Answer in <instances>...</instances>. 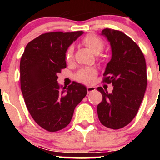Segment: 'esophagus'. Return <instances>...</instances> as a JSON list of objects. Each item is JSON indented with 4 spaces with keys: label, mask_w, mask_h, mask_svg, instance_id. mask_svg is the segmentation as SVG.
Returning a JSON list of instances; mask_svg holds the SVG:
<instances>
[{
    "label": "esophagus",
    "mask_w": 160,
    "mask_h": 160,
    "mask_svg": "<svg viewBox=\"0 0 160 160\" xmlns=\"http://www.w3.org/2000/svg\"><path fill=\"white\" fill-rule=\"evenodd\" d=\"M87 93H88V94H90V93L93 92V91H94V90H95V87H87Z\"/></svg>",
    "instance_id": "obj_1"
}]
</instances>
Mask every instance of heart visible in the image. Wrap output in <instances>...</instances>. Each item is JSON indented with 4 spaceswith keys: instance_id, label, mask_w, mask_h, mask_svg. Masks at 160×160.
<instances>
[{
    "instance_id": "obj_1",
    "label": "heart",
    "mask_w": 160,
    "mask_h": 160,
    "mask_svg": "<svg viewBox=\"0 0 160 160\" xmlns=\"http://www.w3.org/2000/svg\"><path fill=\"white\" fill-rule=\"evenodd\" d=\"M82 43L88 48L94 54H99L105 47V42L97 35L87 34L82 40ZM74 58V48L73 46H68L65 53V58L68 63H71ZM97 75V70L94 68H82L75 74V79L78 82L89 84L94 80Z\"/></svg>"
}]
</instances>
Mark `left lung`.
Returning a JSON list of instances; mask_svg holds the SVG:
<instances>
[{"instance_id": "obj_1", "label": "left lung", "mask_w": 160, "mask_h": 160, "mask_svg": "<svg viewBox=\"0 0 160 160\" xmlns=\"http://www.w3.org/2000/svg\"><path fill=\"white\" fill-rule=\"evenodd\" d=\"M102 34L112 49L102 82L112 83L114 89L110 94L102 87L97 88L102 95L98 116L103 126L118 130L134 119L143 99L148 84L146 62L140 48L123 32L104 29Z\"/></svg>"}]
</instances>
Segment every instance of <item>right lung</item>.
<instances>
[{
  "label": "right lung",
  "instance_id": "obj_1",
  "mask_svg": "<svg viewBox=\"0 0 160 160\" xmlns=\"http://www.w3.org/2000/svg\"><path fill=\"white\" fill-rule=\"evenodd\" d=\"M82 31L43 33L27 44L20 62L21 89L29 114L41 128L60 131L70 122L87 90L73 82L60 87L58 73L66 67L65 53Z\"/></svg>",
  "mask_w": 160,
  "mask_h": 160
}]
</instances>
